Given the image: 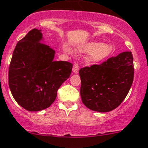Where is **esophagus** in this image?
<instances>
[{
	"label": "esophagus",
	"instance_id": "obj_1",
	"mask_svg": "<svg viewBox=\"0 0 148 148\" xmlns=\"http://www.w3.org/2000/svg\"><path fill=\"white\" fill-rule=\"evenodd\" d=\"M79 71V65L77 63H75L73 66V72H74V74H77L78 73Z\"/></svg>",
	"mask_w": 148,
	"mask_h": 148
}]
</instances>
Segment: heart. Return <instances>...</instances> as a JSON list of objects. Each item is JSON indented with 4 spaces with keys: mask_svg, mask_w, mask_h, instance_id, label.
<instances>
[{
    "mask_svg": "<svg viewBox=\"0 0 148 148\" xmlns=\"http://www.w3.org/2000/svg\"><path fill=\"white\" fill-rule=\"evenodd\" d=\"M113 46L108 43L101 44L99 41H90L77 48L81 53H89L86 62L89 64H96L108 58L113 52Z\"/></svg>",
    "mask_w": 148,
    "mask_h": 148,
    "instance_id": "1",
    "label": "heart"
}]
</instances>
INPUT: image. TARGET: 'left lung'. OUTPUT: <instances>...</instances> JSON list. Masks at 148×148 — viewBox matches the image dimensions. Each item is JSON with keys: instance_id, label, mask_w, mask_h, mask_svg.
Instances as JSON below:
<instances>
[{"instance_id": "obj_1", "label": "left lung", "mask_w": 148, "mask_h": 148, "mask_svg": "<svg viewBox=\"0 0 148 148\" xmlns=\"http://www.w3.org/2000/svg\"><path fill=\"white\" fill-rule=\"evenodd\" d=\"M134 71L131 51L122 52L100 65L80 69L83 103L90 110L102 113L117 108L132 85Z\"/></svg>"}]
</instances>
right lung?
<instances>
[{
    "label": "right lung",
    "mask_w": 148,
    "mask_h": 148,
    "mask_svg": "<svg viewBox=\"0 0 148 148\" xmlns=\"http://www.w3.org/2000/svg\"><path fill=\"white\" fill-rule=\"evenodd\" d=\"M42 40L41 30L29 31L16 45L9 67L10 92L17 103L29 111L49 108L73 67L67 61H54L55 51L41 44Z\"/></svg>",
    "instance_id": "add662e5"
}]
</instances>
